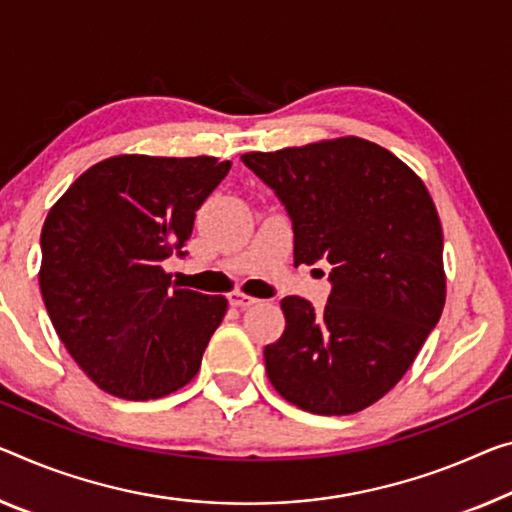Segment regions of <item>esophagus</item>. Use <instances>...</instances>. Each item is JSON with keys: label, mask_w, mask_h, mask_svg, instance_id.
I'll return each mask as SVG.
<instances>
[{"label": "esophagus", "mask_w": 512, "mask_h": 512, "mask_svg": "<svg viewBox=\"0 0 512 512\" xmlns=\"http://www.w3.org/2000/svg\"><path fill=\"white\" fill-rule=\"evenodd\" d=\"M258 300L256 297H249L245 293H240V290H233L229 295V304L231 306H238V309H249V306H254Z\"/></svg>", "instance_id": "obj_1"}]
</instances>
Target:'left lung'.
Wrapping results in <instances>:
<instances>
[{"mask_svg": "<svg viewBox=\"0 0 512 512\" xmlns=\"http://www.w3.org/2000/svg\"><path fill=\"white\" fill-rule=\"evenodd\" d=\"M242 162L286 208L295 265H332L325 309L281 300L286 329L263 350L267 377L300 410H364L396 387L442 316L435 203L396 155L357 137Z\"/></svg>", "mask_w": 512, "mask_h": 512, "instance_id": "1", "label": "left lung"}]
</instances>
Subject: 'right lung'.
Segmentation results:
<instances>
[{
	"label": "right lung",
	"instance_id": "right-lung-1",
	"mask_svg": "<svg viewBox=\"0 0 512 512\" xmlns=\"http://www.w3.org/2000/svg\"><path fill=\"white\" fill-rule=\"evenodd\" d=\"M215 157L116 155L75 180L41 233V293L61 343L102 391L169 396L192 380L226 313L171 283L196 210L229 174Z\"/></svg>",
	"mask_w": 512,
	"mask_h": 512
}]
</instances>
